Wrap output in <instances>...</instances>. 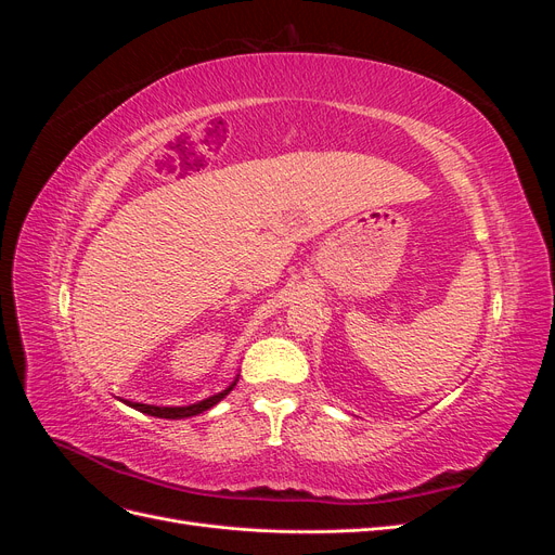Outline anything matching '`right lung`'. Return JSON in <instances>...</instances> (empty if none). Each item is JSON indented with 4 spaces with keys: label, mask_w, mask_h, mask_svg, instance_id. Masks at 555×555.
Listing matches in <instances>:
<instances>
[{
    "label": "right lung",
    "mask_w": 555,
    "mask_h": 555,
    "mask_svg": "<svg viewBox=\"0 0 555 555\" xmlns=\"http://www.w3.org/2000/svg\"><path fill=\"white\" fill-rule=\"evenodd\" d=\"M236 382H238V375H236V379H233V382L227 386L224 391L215 393V396H210V398H206V400L192 402V405H184V408H159V405H145V402H131V400H122V402H125V405L133 408V410L143 412V414H150V416H159V418H188V416H196V414H201V412H206V410L215 408L217 402H220L222 398H227V396L233 391V386H236Z\"/></svg>",
    "instance_id": "add662e5"
}]
</instances>
